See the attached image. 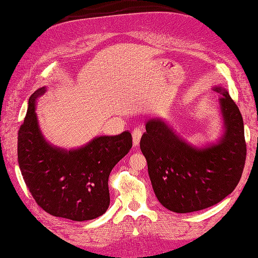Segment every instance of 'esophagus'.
Returning <instances> with one entry per match:
<instances>
[{
    "instance_id": "obj_1",
    "label": "esophagus",
    "mask_w": 258,
    "mask_h": 258,
    "mask_svg": "<svg viewBox=\"0 0 258 258\" xmlns=\"http://www.w3.org/2000/svg\"><path fill=\"white\" fill-rule=\"evenodd\" d=\"M141 136H143V131L139 128H136L133 131V141H134V146L137 147L140 143V139H141Z\"/></svg>"
}]
</instances>
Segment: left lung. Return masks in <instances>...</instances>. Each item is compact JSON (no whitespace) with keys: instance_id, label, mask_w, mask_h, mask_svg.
Returning a JSON list of instances; mask_svg holds the SVG:
<instances>
[{"instance_id":"1","label":"left lung","mask_w":258,"mask_h":258,"mask_svg":"<svg viewBox=\"0 0 258 258\" xmlns=\"http://www.w3.org/2000/svg\"><path fill=\"white\" fill-rule=\"evenodd\" d=\"M222 134L204 146L189 144L162 119L146 121L140 149L146 157L155 195L173 213L197 212L228 196L237 186L246 159L244 122L222 86H215Z\"/></svg>"}]
</instances>
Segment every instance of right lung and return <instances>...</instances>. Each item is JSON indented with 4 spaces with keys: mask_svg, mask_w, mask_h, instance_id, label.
<instances>
[{
    "mask_svg": "<svg viewBox=\"0 0 258 258\" xmlns=\"http://www.w3.org/2000/svg\"><path fill=\"white\" fill-rule=\"evenodd\" d=\"M46 87L29 99L18 137V161L35 202L46 213L85 222L101 216L110 204L108 179L112 168L133 147L130 131L97 136L78 148L50 144L39 125L35 104Z\"/></svg>",
    "mask_w": 258,
    "mask_h": 258,
    "instance_id": "add662e5",
    "label": "right lung"
}]
</instances>
